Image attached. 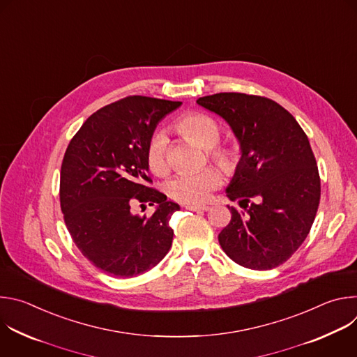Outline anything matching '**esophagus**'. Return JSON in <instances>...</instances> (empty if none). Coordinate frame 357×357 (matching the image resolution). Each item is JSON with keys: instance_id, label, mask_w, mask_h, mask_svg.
I'll return each instance as SVG.
<instances>
[{"instance_id": "34e87169", "label": "esophagus", "mask_w": 357, "mask_h": 357, "mask_svg": "<svg viewBox=\"0 0 357 357\" xmlns=\"http://www.w3.org/2000/svg\"><path fill=\"white\" fill-rule=\"evenodd\" d=\"M185 208L188 211H193V212H208V211H211V206H206V205H186Z\"/></svg>"}]
</instances>
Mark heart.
Listing matches in <instances>:
<instances>
[{
  "mask_svg": "<svg viewBox=\"0 0 357 357\" xmlns=\"http://www.w3.org/2000/svg\"><path fill=\"white\" fill-rule=\"evenodd\" d=\"M179 134L202 148H206L209 158L226 172H233L240 162V151L233 144L218 142L222 134L220 123L205 112H189L178 123ZM146 162L152 174L164 176L169 172L168 138L162 132L152 135L146 148ZM223 182L222 172L215 167H208L195 174H179L167 186V195L185 205H200Z\"/></svg>",
  "mask_w": 357,
  "mask_h": 357,
  "instance_id": "1",
  "label": "heart"
}]
</instances>
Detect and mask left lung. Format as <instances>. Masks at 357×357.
<instances>
[{"label": "left lung", "mask_w": 357, "mask_h": 357, "mask_svg": "<svg viewBox=\"0 0 357 357\" xmlns=\"http://www.w3.org/2000/svg\"><path fill=\"white\" fill-rule=\"evenodd\" d=\"M222 116L241 146V160L226 190L243 211L230 208L220 231L223 251L251 270L285 263L307 238L321 199V178L307 134L274 100L245 93L199 97Z\"/></svg>", "instance_id": "left-lung-1"}]
</instances>
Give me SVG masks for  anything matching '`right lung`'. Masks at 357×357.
<instances>
[{
	"instance_id": "obj_1",
	"label": "right lung",
	"mask_w": 357,
	"mask_h": 357,
	"mask_svg": "<svg viewBox=\"0 0 357 357\" xmlns=\"http://www.w3.org/2000/svg\"><path fill=\"white\" fill-rule=\"evenodd\" d=\"M181 101L127 96L93 113L70 139L61 168V209L83 256L98 270L130 278L169 251V219L179 206L151 188L146 148L158 121ZM132 204H158L134 217Z\"/></svg>"
}]
</instances>
